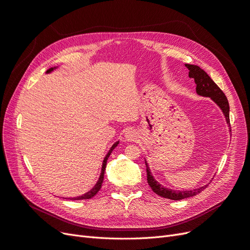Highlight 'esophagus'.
<instances>
[{"label": "esophagus", "instance_id": "34e87169", "mask_svg": "<svg viewBox=\"0 0 250 250\" xmlns=\"http://www.w3.org/2000/svg\"><path fill=\"white\" fill-rule=\"evenodd\" d=\"M125 138L128 142H135L138 138V133L136 132V130H134V129H129V130L125 132Z\"/></svg>", "mask_w": 250, "mask_h": 250}]
</instances>
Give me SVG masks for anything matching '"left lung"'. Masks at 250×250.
<instances>
[{
    "label": "left lung",
    "instance_id": "8db88e82",
    "mask_svg": "<svg viewBox=\"0 0 250 250\" xmlns=\"http://www.w3.org/2000/svg\"><path fill=\"white\" fill-rule=\"evenodd\" d=\"M188 69V77L193 78L194 81L196 83V92L204 97H210L212 101L219 106V108L222 109L226 121L229 126V105L228 103V99L225 95V93L221 90L219 88L213 81L212 79L209 77L201 67H199L198 65L194 64H185ZM146 175H147V184L151 187L153 189V192H155L157 195L161 196L166 199H171V200H182V199L189 198L196 196L197 194L201 193L203 189L207 187L203 186L198 188L194 189H188V191H174L172 188H168L162 186L161 184H159L154 176L152 175V172L149 171V167L146 161ZM210 184V183H209Z\"/></svg>",
    "mask_w": 250,
    "mask_h": 250
}]
</instances>
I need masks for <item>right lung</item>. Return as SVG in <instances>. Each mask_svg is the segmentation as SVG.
Listing matches in <instances>:
<instances>
[{"instance_id":"obj_1","label":"right lung","mask_w":250,"mask_h":250,"mask_svg":"<svg viewBox=\"0 0 250 250\" xmlns=\"http://www.w3.org/2000/svg\"><path fill=\"white\" fill-rule=\"evenodd\" d=\"M55 68H56V67H51V68H49L48 71L46 72V74H49V73L53 72V69H55ZM118 144H119V142H116V143L112 146V147L109 148V151L107 152L106 156L104 157V162H103V167H102V172H101V175H99V178H98L97 183L95 184V186L90 189V191L87 192L86 194H84V195H82V196L75 197V198H68V199H71V200H84V199H90V198H92L93 196H95V195L97 194V192L99 191V189H101L102 185H103V182H104V170H105V166H106V161H107V159H108L109 155L112 154L113 149L118 146Z\"/></svg>"}]
</instances>
